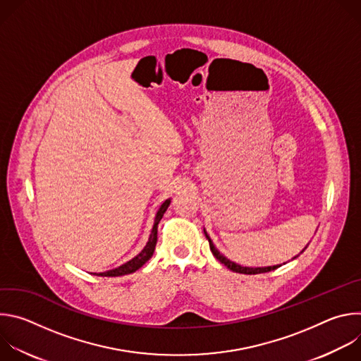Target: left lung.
Listing matches in <instances>:
<instances>
[{
	"label": "left lung",
	"instance_id": "1",
	"mask_svg": "<svg viewBox=\"0 0 361 361\" xmlns=\"http://www.w3.org/2000/svg\"><path fill=\"white\" fill-rule=\"evenodd\" d=\"M204 234H205V237H207V240H209V243H210V250H212L213 255L216 257V259H217L221 264H224V266H226L227 269H230L231 271H235V273H240V274H262V273L273 271V270H276V269L280 267V266H271V267H243V266H238V264L230 262L228 259H226V257L214 247L212 238L209 237L207 233H205V230H204ZM305 248H307V247H305ZM302 251H304V250H302ZM294 259H295V257H294Z\"/></svg>",
	"mask_w": 361,
	"mask_h": 361
}]
</instances>
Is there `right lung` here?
<instances>
[{"label": "right lung", "mask_w": 361, "mask_h": 361, "mask_svg": "<svg viewBox=\"0 0 361 361\" xmlns=\"http://www.w3.org/2000/svg\"><path fill=\"white\" fill-rule=\"evenodd\" d=\"M171 200H166L161 207L159 209L157 214H156V220H154V226H152V230H151V234H149V238L145 244V247L141 250L140 254H137L134 259H131L130 262H127L126 264L117 267V269H113V270H109V271H104V273H94L97 276H101V277H118V276H126V274H131L134 271H137L140 267H142L149 259L151 255L154 252V250H156V244H157V227H159V223L160 220L163 219L164 213L167 212L169 205H170Z\"/></svg>", "instance_id": "1"}]
</instances>
